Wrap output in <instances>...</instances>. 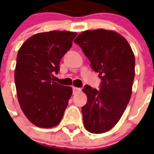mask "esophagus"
<instances>
[{"label": "esophagus", "mask_w": 154, "mask_h": 154, "mask_svg": "<svg viewBox=\"0 0 154 154\" xmlns=\"http://www.w3.org/2000/svg\"><path fill=\"white\" fill-rule=\"evenodd\" d=\"M81 90L82 89H80V88H77V87H72V93H73V94H77V93H78V92H81Z\"/></svg>", "instance_id": "esophagus-1"}]
</instances>
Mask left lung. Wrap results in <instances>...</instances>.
I'll list each match as a JSON object with an SVG mask.
<instances>
[{
	"label": "left lung",
	"instance_id": "obj_1",
	"mask_svg": "<svg viewBox=\"0 0 154 154\" xmlns=\"http://www.w3.org/2000/svg\"><path fill=\"white\" fill-rule=\"evenodd\" d=\"M74 42L101 81L99 90L87 85L83 89L87 96V103L82 108L84 125L92 134H103L119 122L130 100L134 54L126 40L110 30H87Z\"/></svg>",
	"mask_w": 154,
	"mask_h": 154
}]
</instances>
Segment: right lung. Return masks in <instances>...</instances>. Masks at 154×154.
<instances>
[{
  "label": "right lung",
  "mask_w": 154,
  "mask_h": 154,
  "mask_svg": "<svg viewBox=\"0 0 154 154\" xmlns=\"http://www.w3.org/2000/svg\"><path fill=\"white\" fill-rule=\"evenodd\" d=\"M77 32L51 31L26 40L17 57L16 89L20 108L36 126L52 128L61 121L72 88L53 82L60 61L72 47Z\"/></svg>",
  "instance_id": "1"
}]
</instances>
